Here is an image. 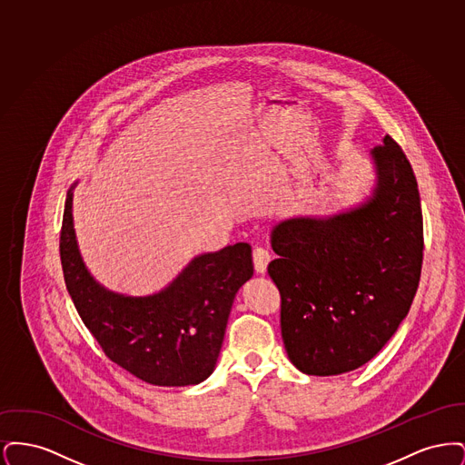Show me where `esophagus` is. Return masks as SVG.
I'll use <instances>...</instances> for the list:
<instances>
[{
	"mask_svg": "<svg viewBox=\"0 0 465 465\" xmlns=\"http://www.w3.org/2000/svg\"><path fill=\"white\" fill-rule=\"evenodd\" d=\"M252 263L256 273H265L266 266L270 263V252L263 247H256L252 251Z\"/></svg>",
	"mask_w": 465,
	"mask_h": 465,
	"instance_id": "1",
	"label": "esophagus"
}]
</instances>
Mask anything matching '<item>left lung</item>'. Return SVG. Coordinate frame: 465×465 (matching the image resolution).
Masks as SVG:
<instances>
[{"label": "left lung", "mask_w": 465, "mask_h": 465, "mask_svg": "<svg viewBox=\"0 0 465 465\" xmlns=\"http://www.w3.org/2000/svg\"><path fill=\"white\" fill-rule=\"evenodd\" d=\"M373 195L331 218L272 230L281 331L291 362L331 376L373 359L398 331L420 282L423 222L417 177L391 137L371 152Z\"/></svg>", "instance_id": "obj_1"}]
</instances>
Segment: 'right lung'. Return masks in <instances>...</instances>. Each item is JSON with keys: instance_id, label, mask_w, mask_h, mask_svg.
Returning a JSON list of instances; mask_svg holds the SVG:
<instances>
[{"instance_id": "add662e5", "label": "right lung", "mask_w": 465, "mask_h": 465, "mask_svg": "<svg viewBox=\"0 0 465 465\" xmlns=\"http://www.w3.org/2000/svg\"><path fill=\"white\" fill-rule=\"evenodd\" d=\"M71 190L59 242L64 282L104 354L152 385L184 387L205 380L222 351L233 298L252 277L251 245L233 243L197 256L153 296L116 294L99 286L82 262Z\"/></svg>"}]
</instances>
